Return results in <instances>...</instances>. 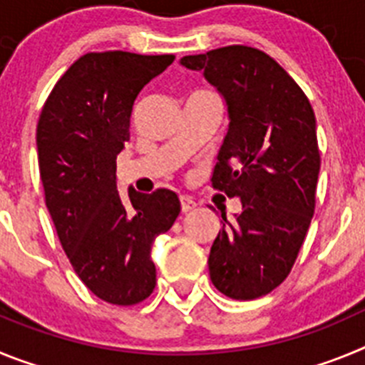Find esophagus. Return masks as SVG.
I'll return each mask as SVG.
<instances>
[{
	"label": "esophagus",
	"instance_id": "1",
	"mask_svg": "<svg viewBox=\"0 0 365 365\" xmlns=\"http://www.w3.org/2000/svg\"><path fill=\"white\" fill-rule=\"evenodd\" d=\"M179 201H180V210L185 212V214H186V212H192L193 208L197 206V202L193 201L192 197H188V195H180Z\"/></svg>",
	"mask_w": 365,
	"mask_h": 365
}]
</instances>
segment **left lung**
<instances>
[{
  "instance_id": "1",
  "label": "left lung",
  "mask_w": 365,
  "mask_h": 365,
  "mask_svg": "<svg viewBox=\"0 0 365 365\" xmlns=\"http://www.w3.org/2000/svg\"><path fill=\"white\" fill-rule=\"evenodd\" d=\"M217 89L228 131L214 188L240 197L208 257L210 279L234 299L269 294L289 276L314 214L320 151L316 117L298 83L261 51L230 45L180 58Z\"/></svg>"
}]
</instances>
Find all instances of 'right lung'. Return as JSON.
I'll list each match as a JSON object with an SVG mask.
<instances>
[{"label":"right lung","mask_w":365,"mask_h":365,"mask_svg":"<svg viewBox=\"0 0 365 365\" xmlns=\"http://www.w3.org/2000/svg\"><path fill=\"white\" fill-rule=\"evenodd\" d=\"M173 54L109 51L78 58L58 80L36 130L38 166L60 243L95 296L135 305L155 289L151 247L180 212L177 193L117 190L135 100Z\"/></svg>","instance_id":"right-lung-1"}]
</instances>
